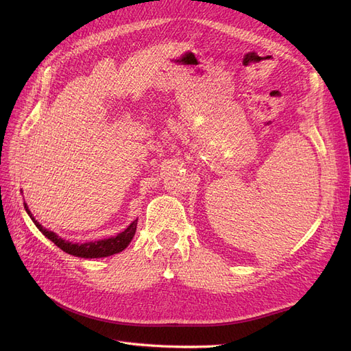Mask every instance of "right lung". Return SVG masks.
I'll return each mask as SVG.
<instances>
[{
	"label": "right lung",
	"instance_id": "add662e5",
	"mask_svg": "<svg viewBox=\"0 0 351 351\" xmlns=\"http://www.w3.org/2000/svg\"><path fill=\"white\" fill-rule=\"evenodd\" d=\"M25 209L29 214V217L32 218V221L35 222V226L38 227V230L42 232V234H44L47 239H49L62 252L73 254V256H77V258H86V259L107 258V256H111V254L120 253L130 244L132 239L134 237L136 227H137V219H134L129 227H127L124 231L119 232V234L114 237L97 240V241H86V243H71L67 240H62L61 237H58L56 234V232H52V231L47 230L45 227H42L39 222L34 218V215H32V212L29 210L26 204H25Z\"/></svg>",
	"mask_w": 351,
	"mask_h": 351
}]
</instances>
